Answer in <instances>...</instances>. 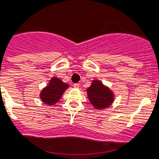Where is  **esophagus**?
<instances>
[{
	"mask_svg": "<svg viewBox=\"0 0 159 159\" xmlns=\"http://www.w3.org/2000/svg\"><path fill=\"white\" fill-rule=\"evenodd\" d=\"M73 87H74V88H76V89H77V88L79 87V84H78V83H75V84H73Z\"/></svg>",
	"mask_w": 159,
	"mask_h": 159,
	"instance_id": "obj_1",
	"label": "esophagus"
}]
</instances>
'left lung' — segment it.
Segmentation results:
<instances>
[{
    "label": "left lung",
    "mask_w": 159,
    "mask_h": 159,
    "mask_svg": "<svg viewBox=\"0 0 159 159\" xmlns=\"http://www.w3.org/2000/svg\"><path fill=\"white\" fill-rule=\"evenodd\" d=\"M88 99L95 110L102 111L108 108L115 100V94L107 86L100 80L94 79L86 90Z\"/></svg>",
    "instance_id": "left-lung-1"
}]
</instances>
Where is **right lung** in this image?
<instances>
[{
    "label": "right lung",
    "instance_id": "1",
    "mask_svg": "<svg viewBox=\"0 0 159 159\" xmlns=\"http://www.w3.org/2000/svg\"><path fill=\"white\" fill-rule=\"evenodd\" d=\"M69 87V84L64 82L58 77H53L50 79L48 84L42 89L39 94V98L45 105L53 106L59 102L65 91Z\"/></svg>",
    "mask_w": 159,
    "mask_h": 159
}]
</instances>
